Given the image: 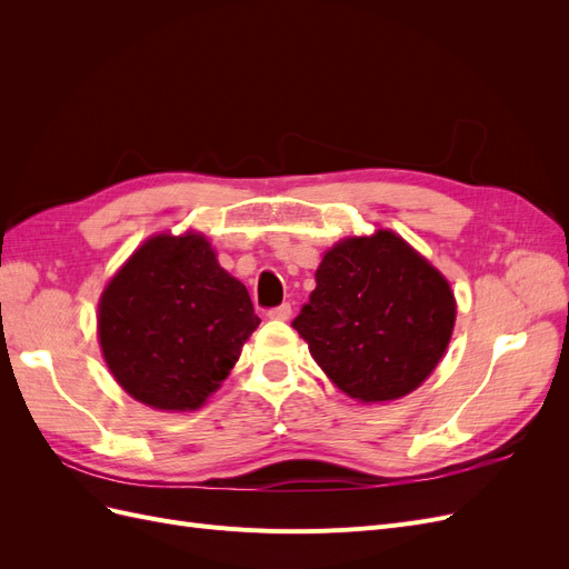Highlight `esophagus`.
Returning a JSON list of instances; mask_svg holds the SVG:
<instances>
[{
	"mask_svg": "<svg viewBox=\"0 0 569 569\" xmlns=\"http://www.w3.org/2000/svg\"><path fill=\"white\" fill-rule=\"evenodd\" d=\"M268 318H272V320H289V318H291V306H289V303H282V306L270 308Z\"/></svg>",
	"mask_w": 569,
	"mask_h": 569,
	"instance_id": "1",
	"label": "esophagus"
}]
</instances>
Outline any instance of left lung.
<instances>
[{
  "instance_id": "1",
  "label": "left lung",
  "mask_w": 569,
  "mask_h": 569,
  "mask_svg": "<svg viewBox=\"0 0 569 569\" xmlns=\"http://www.w3.org/2000/svg\"><path fill=\"white\" fill-rule=\"evenodd\" d=\"M456 299L443 274L391 230L347 237L322 256L291 327L351 399L382 403L418 389L449 347Z\"/></svg>"
}]
</instances>
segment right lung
Listing matches in <instances>:
<instances>
[{
	"label": "right lung",
	"instance_id": "obj_1",
	"mask_svg": "<svg viewBox=\"0 0 569 569\" xmlns=\"http://www.w3.org/2000/svg\"><path fill=\"white\" fill-rule=\"evenodd\" d=\"M261 322L247 287L197 232L157 234L99 299L97 332L116 382L157 410H197Z\"/></svg>",
	"mask_w": 569,
	"mask_h": 569
}]
</instances>
